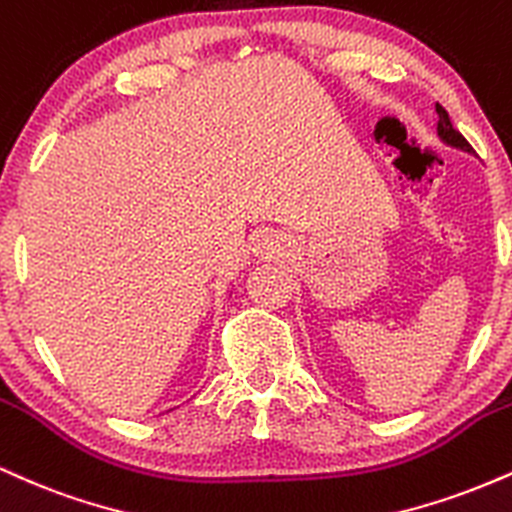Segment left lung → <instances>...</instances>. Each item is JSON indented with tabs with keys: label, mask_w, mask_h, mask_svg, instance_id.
I'll list each match as a JSON object with an SVG mask.
<instances>
[{
	"label": "left lung",
	"mask_w": 512,
	"mask_h": 512,
	"mask_svg": "<svg viewBox=\"0 0 512 512\" xmlns=\"http://www.w3.org/2000/svg\"><path fill=\"white\" fill-rule=\"evenodd\" d=\"M436 112H438V136H441L446 143H450V146L462 148V150H467V153H472L470 141H467V138L462 136L458 129H455L453 122H450L448 112L443 110V105H438V102H436Z\"/></svg>",
	"instance_id": "8db88e82"
}]
</instances>
